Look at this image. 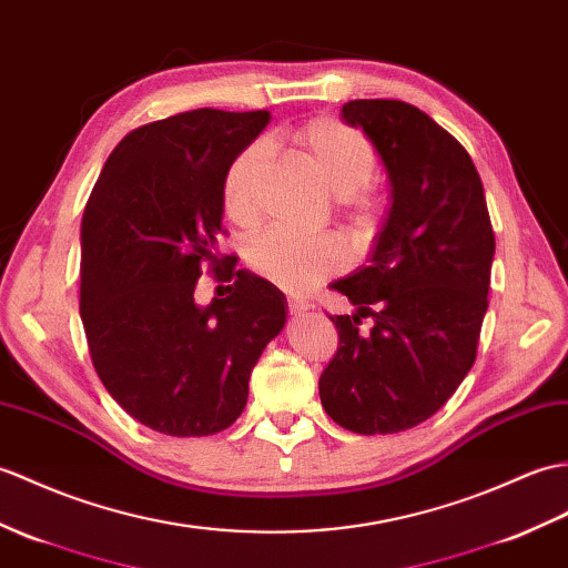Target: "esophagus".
Segmentation results:
<instances>
[{"label": "esophagus", "mask_w": 568, "mask_h": 568, "mask_svg": "<svg viewBox=\"0 0 568 568\" xmlns=\"http://www.w3.org/2000/svg\"><path fill=\"white\" fill-rule=\"evenodd\" d=\"M312 305L310 302H305V300H300V297H287V310L293 312V314H302V312H307Z\"/></svg>", "instance_id": "esophagus-1"}]
</instances>
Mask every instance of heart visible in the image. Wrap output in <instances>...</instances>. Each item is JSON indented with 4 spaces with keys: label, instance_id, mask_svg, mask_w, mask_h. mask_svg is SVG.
Listing matches in <instances>:
<instances>
[{
    "label": "heart",
    "instance_id": "b5f03b06",
    "mask_svg": "<svg viewBox=\"0 0 568 568\" xmlns=\"http://www.w3.org/2000/svg\"><path fill=\"white\" fill-rule=\"evenodd\" d=\"M290 142L302 162L324 183V189L336 197H346L355 207V217L371 220L375 215L377 201L367 191L377 166L371 140L336 118L320 115L293 130ZM266 156L268 148L263 142L246 144L224 174V215L240 227H252L261 215ZM246 263L285 293L302 295L344 268V254L332 240H305V236L271 230L258 234L246 246Z\"/></svg>",
    "mask_w": 568,
    "mask_h": 568
}]
</instances>
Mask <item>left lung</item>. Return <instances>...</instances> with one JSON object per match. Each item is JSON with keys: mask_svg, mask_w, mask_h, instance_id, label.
<instances>
[{"mask_svg": "<svg viewBox=\"0 0 568 568\" xmlns=\"http://www.w3.org/2000/svg\"><path fill=\"white\" fill-rule=\"evenodd\" d=\"M341 115L375 144L392 205L371 263L332 285L358 314L328 316L338 348L320 397L341 428L399 433L438 412L477 361L496 240L477 166L430 115L397 99H355Z\"/></svg>", "mask_w": 568, "mask_h": 568, "instance_id": "left-lung-1", "label": "left lung"}]
</instances>
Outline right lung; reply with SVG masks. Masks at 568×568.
<instances>
[{"instance_id":"right-lung-1","label":"right lung","mask_w":568,"mask_h":568,"mask_svg":"<svg viewBox=\"0 0 568 568\" xmlns=\"http://www.w3.org/2000/svg\"><path fill=\"white\" fill-rule=\"evenodd\" d=\"M268 121V111L195 109L130 130L84 207L79 314L91 363L130 416L164 435L230 428L285 326L281 290L217 252L224 174ZM205 270L235 283L197 308Z\"/></svg>"}]
</instances>
